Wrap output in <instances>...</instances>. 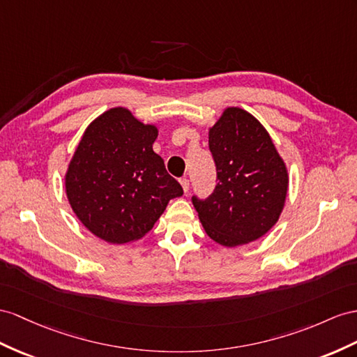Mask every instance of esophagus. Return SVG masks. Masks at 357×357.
I'll return each mask as SVG.
<instances>
[{"instance_id": "esophagus-1", "label": "esophagus", "mask_w": 357, "mask_h": 357, "mask_svg": "<svg viewBox=\"0 0 357 357\" xmlns=\"http://www.w3.org/2000/svg\"><path fill=\"white\" fill-rule=\"evenodd\" d=\"M181 185H182V188H184V193H187L188 188H190V181H188L187 176L181 178Z\"/></svg>"}]
</instances>
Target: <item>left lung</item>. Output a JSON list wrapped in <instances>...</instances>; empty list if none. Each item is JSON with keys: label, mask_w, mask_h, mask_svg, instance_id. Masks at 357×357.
<instances>
[{"label": "left lung", "mask_w": 357, "mask_h": 357, "mask_svg": "<svg viewBox=\"0 0 357 357\" xmlns=\"http://www.w3.org/2000/svg\"><path fill=\"white\" fill-rule=\"evenodd\" d=\"M217 184L191 197L209 238L235 248L267 234L282 213L288 173L268 132L241 108H227L209 130Z\"/></svg>", "instance_id": "8db88e82"}]
</instances>
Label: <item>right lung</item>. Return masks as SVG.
<instances>
[{
    "mask_svg": "<svg viewBox=\"0 0 357 357\" xmlns=\"http://www.w3.org/2000/svg\"><path fill=\"white\" fill-rule=\"evenodd\" d=\"M158 131L126 108H112L89 125L66 173L74 213L100 240L123 244L142 238L184 193L152 144Z\"/></svg>",
    "mask_w": 357,
    "mask_h": 357,
    "instance_id": "add662e5",
    "label": "right lung"
}]
</instances>
